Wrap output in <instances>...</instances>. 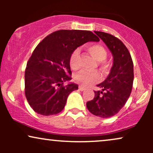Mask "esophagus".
Returning a JSON list of instances; mask_svg holds the SVG:
<instances>
[{
  "instance_id": "esophagus-1",
  "label": "esophagus",
  "mask_w": 153,
  "mask_h": 153,
  "mask_svg": "<svg viewBox=\"0 0 153 153\" xmlns=\"http://www.w3.org/2000/svg\"><path fill=\"white\" fill-rule=\"evenodd\" d=\"M79 90H80L81 91H82L85 90V88L83 87V86H82V85H80V86H79Z\"/></svg>"
}]
</instances>
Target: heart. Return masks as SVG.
Instances as JSON below:
<instances>
[{
  "label": "heart",
  "mask_w": 153,
  "mask_h": 153,
  "mask_svg": "<svg viewBox=\"0 0 153 153\" xmlns=\"http://www.w3.org/2000/svg\"><path fill=\"white\" fill-rule=\"evenodd\" d=\"M87 50L96 60L101 62L104 65L103 62L107 57V51L103 46L100 45H89L86 47ZM102 62H101V61ZM70 65L73 70H78L79 68V52L78 50L73 51L70 57ZM101 79V75L97 72H89L81 71L77 73L75 76V80L78 83L82 84L84 86H90L93 84L99 82Z\"/></svg>",
  "instance_id": "heart-1"
}]
</instances>
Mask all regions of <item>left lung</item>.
Returning <instances> with one entry per match:
<instances>
[{
	"label": "left lung",
	"instance_id": "obj_1",
	"mask_svg": "<svg viewBox=\"0 0 153 153\" xmlns=\"http://www.w3.org/2000/svg\"><path fill=\"white\" fill-rule=\"evenodd\" d=\"M113 55V66L106 80L97 85L101 91H94V99L86 103L91 114L101 118L113 117L122 108L130 96L134 80V68L128 49L113 35L94 31Z\"/></svg>",
	"mask_w": 153,
	"mask_h": 153
}]
</instances>
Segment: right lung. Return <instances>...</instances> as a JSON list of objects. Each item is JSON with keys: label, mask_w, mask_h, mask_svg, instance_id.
<instances>
[{"label": "right lung", "mask_w": 153, "mask_h": 153, "mask_svg": "<svg viewBox=\"0 0 153 153\" xmlns=\"http://www.w3.org/2000/svg\"><path fill=\"white\" fill-rule=\"evenodd\" d=\"M90 31L59 30L46 36L34 49L25 71V95L35 112L43 116L62 111L72 91L78 85L71 80L70 57L88 42H99Z\"/></svg>", "instance_id": "1"}]
</instances>
